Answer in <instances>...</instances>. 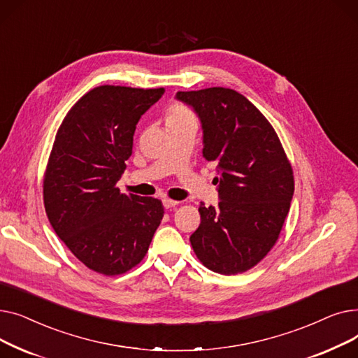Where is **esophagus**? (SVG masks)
Returning <instances> with one entry per match:
<instances>
[{
    "label": "esophagus",
    "mask_w": 358,
    "mask_h": 358,
    "mask_svg": "<svg viewBox=\"0 0 358 358\" xmlns=\"http://www.w3.org/2000/svg\"><path fill=\"white\" fill-rule=\"evenodd\" d=\"M162 204H164V208H165V209H169V208H176L177 204H180V201L165 197V199L162 200Z\"/></svg>",
    "instance_id": "1"
}]
</instances>
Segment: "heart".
<instances>
[{
    "instance_id": "1",
    "label": "heart",
    "mask_w": 358,
    "mask_h": 358,
    "mask_svg": "<svg viewBox=\"0 0 358 358\" xmlns=\"http://www.w3.org/2000/svg\"><path fill=\"white\" fill-rule=\"evenodd\" d=\"M189 116H193L192 113L187 110L185 107L182 106H173L171 108H169L168 111V122L169 120H177V119H184V117H189Z\"/></svg>"
}]
</instances>
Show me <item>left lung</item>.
<instances>
[{
    "mask_svg": "<svg viewBox=\"0 0 358 358\" xmlns=\"http://www.w3.org/2000/svg\"><path fill=\"white\" fill-rule=\"evenodd\" d=\"M199 115L203 157L217 162L219 204H200L190 236L204 267L231 275L264 258L283 228L294 192L293 169L270 122L242 94L213 87L178 91Z\"/></svg>",
    "mask_w": 358,
    "mask_h": 358,
    "instance_id": "obj_1",
    "label": "left lung"
}]
</instances>
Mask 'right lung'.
Segmentation results:
<instances>
[{
  "label": "right lung",
  "mask_w": 358,
  "mask_h": 358,
  "mask_svg": "<svg viewBox=\"0 0 358 358\" xmlns=\"http://www.w3.org/2000/svg\"><path fill=\"white\" fill-rule=\"evenodd\" d=\"M164 88L100 85L68 111L43 178L48 219L90 270L119 275L138 266L164 216L161 200L116 187L131 155L136 124Z\"/></svg>",
  "instance_id": "obj_1"
}]
</instances>
